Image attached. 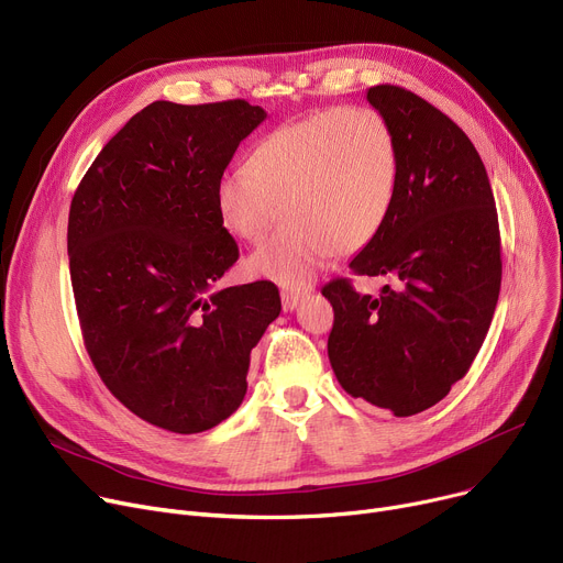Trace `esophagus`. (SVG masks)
I'll list each match as a JSON object with an SVG mask.
<instances>
[{
	"label": "esophagus",
	"instance_id": "esophagus-1",
	"mask_svg": "<svg viewBox=\"0 0 563 563\" xmlns=\"http://www.w3.org/2000/svg\"><path fill=\"white\" fill-rule=\"evenodd\" d=\"M308 297V289H283L280 291V301H283V310L291 312L294 308L299 306V301Z\"/></svg>",
	"mask_w": 563,
	"mask_h": 563
}]
</instances>
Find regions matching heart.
I'll use <instances>...</instances> for the list:
<instances>
[{"mask_svg": "<svg viewBox=\"0 0 563 563\" xmlns=\"http://www.w3.org/2000/svg\"><path fill=\"white\" fill-rule=\"evenodd\" d=\"M399 151L386 118L369 107H331L266 134L217 183L225 230L260 244L278 214L283 228L246 262L255 278L306 285L329 257L367 246L388 221Z\"/></svg>", "mask_w": 563, "mask_h": 563, "instance_id": "1", "label": "heart"}]
</instances>
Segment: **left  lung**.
<instances>
[{"mask_svg":"<svg viewBox=\"0 0 563 563\" xmlns=\"http://www.w3.org/2000/svg\"><path fill=\"white\" fill-rule=\"evenodd\" d=\"M367 100L393 128L399 183L388 221L349 269L399 287L374 299L346 278L323 285L335 310L329 358L351 397L408 418L448 397L484 344L499 225L484 162L452 118L401 86H372Z\"/></svg>","mask_w":563,"mask_h":563,"instance_id":"8db88e82","label":"left lung"}]
</instances>
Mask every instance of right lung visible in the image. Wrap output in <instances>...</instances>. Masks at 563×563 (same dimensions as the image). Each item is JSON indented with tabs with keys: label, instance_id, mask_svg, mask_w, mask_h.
<instances>
[{
	"label": "right lung",
	"instance_id": "obj_1",
	"mask_svg": "<svg viewBox=\"0 0 563 563\" xmlns=\"http://www.w3.org/2000/svg\"><path fill=\"white\" fill-rule=\"evenodd\" d=\"M266 111L246 100L153 102L86 170L70 202L79 327L109 393L173 433L240 408L251 351L280 312L269 280L212 289L240 257L217 183Z\"/></svg>",
	"mask_w": 563,
	"mask_h": 563
}]
</instances>
